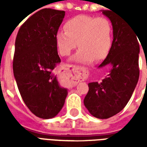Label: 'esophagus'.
I'll list each match as a JSON object with an SVG mask.
<instances>
[{"mask_svg":"<svg viewBox=\"0 0 147 147\" xmlns=\"http://www.w3.org/2000/svg\"><path fill=\"white\" fill-rule=\"evenodd\" d=\"M69 67L71 68L72 71H76V66H75V65H70ZM80 71H82L83 72H84V68H80Z\"/></svg>","mask_w":147,"mask_h":147,"instance_id":"obj_1","label":"esophagus"}]
</instances>
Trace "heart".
<instances>
[{"mask_svg":"<svg viewBox=\"0 0 147 147\" xmlns=\"http://www.w3.org/2000/svg\"><path fill=\"white\" fill-rule=\"evenodd\" d=\"M64 31H58L55 42L61 56H68L78 46L75 61L88 64L108 55L113 43V26L105 17L86 15L69 19L64 24Z\"/></svg>","mask_w":147,"mask_h":147,"instance_id":"obj_1","label":"heart"}]
</instances>
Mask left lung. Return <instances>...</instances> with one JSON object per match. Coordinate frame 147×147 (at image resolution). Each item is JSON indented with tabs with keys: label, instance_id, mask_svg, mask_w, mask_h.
I'll list each match as a JSON object with an SVG mask.
<instances>
[{
	"label": "left lung",
	"instance_id": "8db88e82",
	"mask_svg": "<svg viewBox=\"0 0 147 147\" xmlns=\"http://www.w3.org/2000/svg\"><path fill=\"white\" fill-rule=\"evenodd\" d=\"M102 13L110 20L113 40L110 51L99 67L112 66L101 83L88 84L84 105L98 119H108L122 110L129 102L139 77V44L137 34L120 15L112 10Z\"/></svg>",
	"mask_w": 147,
	"mask_h": 147
}]
</instances>
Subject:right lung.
Here are the masks:
<instances>
[{"instance_id":"add662e5","label":"right lung","mask_w":147,"mask_h":147,"mask_svg":"<svg viewBox=\"0 0 147 147\" xmlns=\"http://www.w3.org/2000/svg\"><path fill=\"white\" fill-rule=\"evenodd\" d=\"M64 16L43 8L22 24L16 38L12 66L18 89L27 108L42 119L56 117L67 94L53 73L61 63L55 35Z\"/></svg>"}]
</instances>
